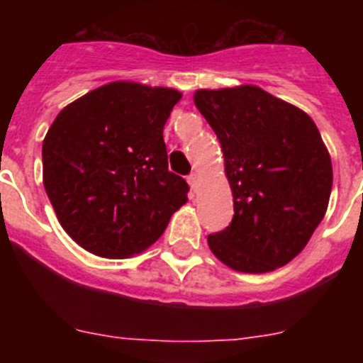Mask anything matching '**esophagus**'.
<instances>
[{
  "label": "esophagus",
  "mask_w": 363,
  "mask_h": 363,
  "mask_svg": "<svg viewBox=\"0 0 363 363\" xmlns=\"http://www.w3.org/2000/svg\"><path fill=\"white\" fill-rule=\"evenodd\" d=\"M187 182L189 185H191L192 191H198V187H200V174H198V172H192V174H189Z\"/></svg>",
  "instance_id": "1"
}]
</instances>
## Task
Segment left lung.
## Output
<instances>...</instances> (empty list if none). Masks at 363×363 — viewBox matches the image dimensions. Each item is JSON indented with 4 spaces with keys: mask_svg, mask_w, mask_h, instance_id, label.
Here are the masks:
<instances>
[{
    "mask_svg": "<svg viewBox=\"0 0 363 363\" xmlns=\"http://www.w3.org/2000/svg\"><path fill=\"white\" fill-rule=\"evenodd\" d=\"M194 104L220 140L234 216L207 236L234 271L267 272L307 245L327 211L333 165L306 112L258 86L198 91Z\"/></svg>",
    "mask_w": 363,
    "mask_h": 363,
    "instance_id": "8db88e82",
    "label": "left lung"
}]
</instances>
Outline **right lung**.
Masks as SVG:
<instances>
[{
    "label": "right lung",
    "mask_w": 363,
    "mask_h": 363,
    "mask_svg": "<svg viewBox=\"0 0 363 363\" xmlns=\"http://www.w3.org/2000/svg\"><path fill=\"white\" fill-rule=\"evenodd\" d=\"M182 94L116 82L67 105L43 140V185L70 238L104 258L152 245L189 185L169 171L163 127Z\"/></svg>",
    "instance_id": "obj_1"
}]
</instances>
